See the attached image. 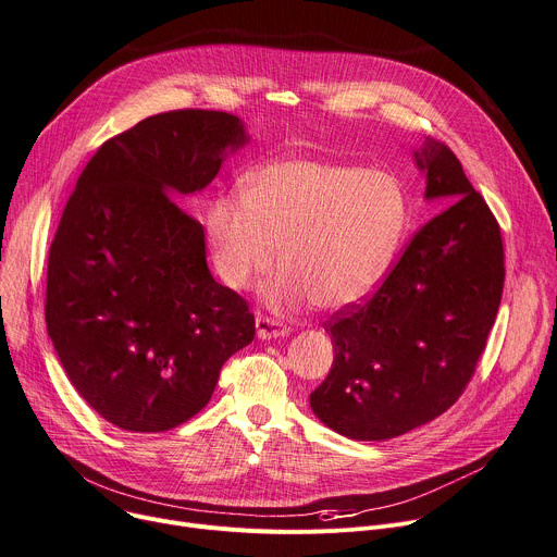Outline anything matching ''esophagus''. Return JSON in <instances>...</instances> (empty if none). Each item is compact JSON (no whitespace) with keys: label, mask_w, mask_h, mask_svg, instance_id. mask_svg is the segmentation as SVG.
Instances as JSON below:
<instances>
[{"label":"esophagus","mask_w":557,"mask_h":557,"mask_svg":"<svg viewBox=\"0 0 557 557\" xmlns=\"http://www.w3.org/2000/svg\"><path fill=\"white\" fill-rule=\"evenodd\" d=\"M255 326H257V338H262V341L286 336V333L290 331L284 322H280L275 318H269L264 313H257L255 315Z\"/></svg>","instance_id":"esophagus-1"}]
</instances>
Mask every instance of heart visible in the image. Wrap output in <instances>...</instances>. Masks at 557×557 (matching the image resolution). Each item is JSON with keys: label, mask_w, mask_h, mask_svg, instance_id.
I'll return each instance as SVG.
<instances>
[{"label": "heart", "mask_w": 557, "mask_h": 557, "mask_svg": "<svg viewBox=\"0 0 557 557\" xmlns=\"http://www.w3.org/2000/svg\"><path fill=\"white\" fill-rule=\"evenodd\" d=\"M405 201L383 172L320 161H280L255 172L248 190L226 193L208 208L214 267L228 286L246 288L282 269L262 298L275 311L309 302L341 309L381 280L398 244Z\"/></svg>", "instance_id": "heart-1"}]
</instances>
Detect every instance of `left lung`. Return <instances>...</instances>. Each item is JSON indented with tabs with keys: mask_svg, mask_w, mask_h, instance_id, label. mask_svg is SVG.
I'll return each instance as SVG.
<instances>
[{
	"mask_svg": "<svg viewBox=\"0 0 557 557\" xmlns=\"http://www.w3.org/2000/svg\"><path fill=\"white\" fill-rule=\"evenodd\" d=\"M428 199L453 206L405 246L379 288L324 322L333 364L311 392L315 417L343 436L385 441L410 432L463 394L486 349L504 290L495 214L446 143L414 152Z\"/></svg>",
	"mask_w": 557,
	"mask_h": 557,
	"instance_id": "left-lung-1",
	"label": "left lung"
}]
</instances>
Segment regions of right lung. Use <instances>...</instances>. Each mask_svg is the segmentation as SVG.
Wrapping results in <instances>:
<instances>
[{"label": "right lung", "instance_id": "1", "mask_svg": "<svg viewBox=\"0 0 557 557\" xmlns=\"http://www.w3.org/2000/svg\"><path fill=\"white\" fill-rule=\"evenodd\" d=\"M244 143L228 111H165L104 140L64 206L47 331L71 385L121 430L193 419L255 338L248 302L208 271L203 226L170 197L203 190Z\"/></svg>", "mask_w": 557, "mask_h": 557}]
</instances>
